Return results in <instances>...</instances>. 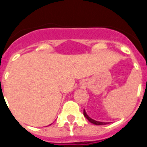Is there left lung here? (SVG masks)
I'll return each mask as SVG.
<instances>
[{
	"label": "left lung",
	"mask_w": 147,
	"mask_h": 147,
	"mask_svg": "<svg viewBox=\"0 0 147 147\" xmlns=\"http://www.w3.org/2000/svg\"><path fill=\"white\" fill-rule=\"evenodd\" d=\"M83 115H84V116L86 117V118L88 120L89 122H90L91 123H93V124L94 125H107L109 123H104V122H98V121H96V120H93V119L90 118V117H88V115L86 114V111H85V109L83 110Z\"/></svg>",
	"instance_id": "8db88e82"
}]
</instances>
